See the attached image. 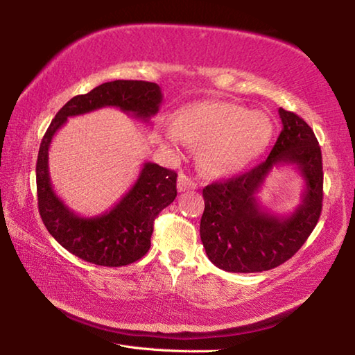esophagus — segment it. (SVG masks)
Instances as JSON below:
<instances>
[{
	"label": "esophagus",
	"instance_id": "34e87169",
	"mask_svg": "<svg viewBox=\"0 0 355 355\" xmlns=\"http://www.w3.org/2000/svg\"><path fill=\"white\" fill-rule=\"evenodd\" d=\"M196 188H197V184L192 182V180L188 175H184V173H180L178 180H177V189L180 192L189 191V189H196Z\"/></svg>",
	"mask_w": 355,
	"mask_h": 355
}]
</instances>
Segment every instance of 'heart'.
<instances>
[{"mask_svg": "<svg viewBox=\"0 0 355 355\" xmlns=\"http://www.w3.org/2000/svg\"><path fill=\"white\" fill-rule=\"evenodd\" d=\"M173 128L161 127V136L173 150L183 139L200 146L199 161L208 175L227 177L244 169L271 141L268 114L249 111L233 101H197L173 114Z\"/></svg>", "mask_w": 355, "mask_h": 355, "instance_id": "heart-1", "label": "heart"}]
</instances>
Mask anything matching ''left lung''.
I'll return each mask as SVG.
<instances>
[{"instance_id": "obj_1", "label": "left lung", "mask_w": 355, "mask_h": 355, "mask_svg": "<svg viewBox=\"0 0 355 355\" xmlns=\"http://www.w3.org/2000/svg\"><path fill=\"white\" fill-rule=\"evenodd\" d=\"M282 131L261 164L203 188L200 238L214 266L228 272H261L280 266L307 241L322 208V156L313 130L294 112L279 110ZM291 165L304 180L300 205L274 215L257 197L272 168Z\"/></svg>"}]
</instances>
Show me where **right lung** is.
Segmentation results:
<instances>
[{
	"instance_id": "obj_1",
	"label": "right lung",
	"mask_w": 355,
	"mask_h": 355,
	"mask_svg": "<svg viewBox=\"0 0 355 355\" xmlns=\"http://www.w3.org/2000/svg\"><path fill=\"white\" fill-rule=\"evenodd\" d=\"M163 94L158 84L116 80L67 101L51 120L42 139L35 182L39 213L56 241L87 263L98 266H125L147 254L155 218L177 197V173L155 163H144L130 191L107 211L86 218L75 213L53 189L48 171V150L69 117L117 107L128 116L148 122L159 111Z\"/></svg>"
}]
</instances>
